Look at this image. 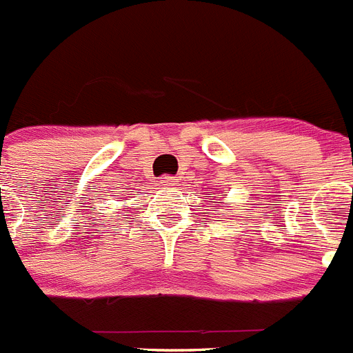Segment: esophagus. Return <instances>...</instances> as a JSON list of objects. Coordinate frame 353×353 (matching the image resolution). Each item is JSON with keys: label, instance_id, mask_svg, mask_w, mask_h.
Returning <instances> with one entry per match:
<instances>
[{"label": "esophagus", "instance_id": "34e87169", "mask_svg": "<svg viewBox=\"0 0 353 353\" xmlns=\"http://www.w3.org/2000/svg\"><path fill=\"white\" fill-rule=\"evenodd\" d=\"M173 176H170V174H164V176H161V180L159 182L162 183V185H173Z\"/></svg>", "mask_w": 353, "mask_h": 353}]
</instances>
